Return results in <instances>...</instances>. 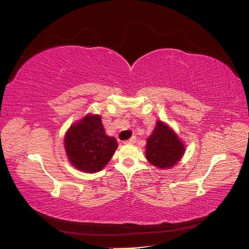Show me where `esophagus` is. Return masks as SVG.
<instances>
[{"label":"esophagus","mask_w":249,"mask_h":249,"mask_svg":"<svg viewBox=\"0 0 249 249\" xmlns=\"http://www.w3.org/2000/svg\"><path fill=\"white\" fill-rule=\"evenodd\" d=\"M135 141H136V137H135V136H133V137H131L130 139H127V140H125V141H124V143H129V144H131V143H134Z\"/></svg>","instance_id":"1"}]
</instances>
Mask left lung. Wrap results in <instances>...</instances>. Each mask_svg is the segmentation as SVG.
Listing matches in <instances>:
<instances>
[{
  "label": "left lung",
  "instance_id": "obj_1",
  "mask_svg": "<svg viewBox=\"0 0 249 249\" xmlns=\"http://www.w3.org/2000/svg\"><path fill=\"white\" fill-rule=\"evenodd\" d=\"M146 142V159L161 169L175 166L185 152V146L177 134L160 120Z\"/></svg>",
  "mask_w": 249,
  "mask_h": 249
}]
</instances>
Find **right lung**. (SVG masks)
I'll list each match as a JSON object with an SVG mask.
<instances>
[{"instance_id": "obj_1", "label": "right lung", "mask_w": 249, "mask_h": 249, "mask_svg": "<svg viewBox=\"0 0 249 249\" xmlns=\"http://www.w3.org/2000/svg\"><path fill=\"white\" fill-rule=\"evenodd\" d=\"M64 145L74 167L93 173L102 170L110 161L118 143L105 133L99 115H87L67 131Z\"/></svg>"}]
</instances>
